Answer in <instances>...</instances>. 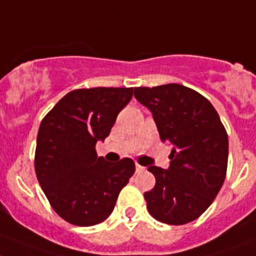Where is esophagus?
Instances as JSON below:
<instances>
[{"label": "esophagus", "mask_w": 256, "mask_h": 256, "mask_svg": "<svg viewBox=\"0 0 256 256\" xmlns=\"http://www.w3.org/2000/svg\"><path fill=\"white\" fill-rule=\"evenodd\" d=\"M145 170V168H142V166H140L138 164H136V171L137 172H141V171Z\"/></svg>", "instance_id": "34e87169"}]
</instances>
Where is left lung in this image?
<instances>
[{"label":"left lung","instance_id":"8db88e82","mask_svg":"<svg viewBox=\"0 0 256 256\" xmlns=\"http://www.w3.org/2000/svg\"><path fill=\"white\" fill-rule=\"evenodd\" d=\"M134 98L152 112L161 140L172 145L168 168H148L156 176L154 188L144 195L148 210L168 225L191 222L224 184L226 130L208 99L183 85L134 88Z\"/></svg>","mask_w":256,"mask_h":256}]
</instances>
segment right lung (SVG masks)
<instances>
[{
  "instance_id": "right-lung-1",
  "label": "right lung",
  "mask_w": 256,
  "mask_h": 256,
  "mask_svg": "<svg viewBox=\"0 0 256 256\" xmlns=\"http://www.w3.org/2000/svg\"><path fill=\"white\" fill-rule=\"evenodd\" d=\"M132 95L133 88L73 90L40 123L38 180L54 212L69 224L92 226L104 221L136 170L130 158L107 162L95 152Z\"/></svg>"
}]
</instances>
